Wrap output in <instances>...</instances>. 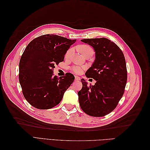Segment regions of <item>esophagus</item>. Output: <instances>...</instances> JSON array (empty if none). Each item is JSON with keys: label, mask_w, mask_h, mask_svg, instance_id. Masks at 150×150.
I'll return each instance as SVG.
<instances>
[{"label": "esophagus", "mask_w": 150, "mask_h": 150, "mask_svg": "<svg viewBox=\"0 0 150 150\" xmlns=\"http://www.w3.org/2000/svg\"><path fill=\"white\" fill-rule=\"evenodd\" d=\"M80 79H81V78L79 76H75V81H80Z\"/></svg>", "instance_id": "esophagus-1"}]
</instances>
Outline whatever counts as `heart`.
Returning <instances> with one entry per match:
<instances>
[{
    "label": "heart",
    "mask_w": 150,
    "mask_h": 150,
    "mask_svg": "<svg viewBox=\"0 0 150 150\" xmlns=\"http://www.w3.org/2000/svg\"><path fill=\"white\" fill-rule=\"evenodd\" d=\"M79 49L80 52L82 53L83 54H84L85 53H86L88 51H93V49L91 48L88 46H86V45H83V46H81L79 47ZM72 51V48H71V49L68 50V51L66 52V57H69L70 56V54H71ZM84 68H85V67L83 66L75 65V66H73L71 67V70L73 72H74L75 73H76V74H81V72H83V71Z\"/></svg>",
    "instance_id": "heart-1"
}]
</instances>
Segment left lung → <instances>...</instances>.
<instances>
[{"instance_id":"1","label":"left lung","mask_w":150,"mask_h":150,"mask_svg":"<svg viewBox=\"0 0 150 150\" xmlns=\"http://www.w3.org/2000/svg\"><path fill=\"white\" fill-rule=\"evenodd\" d=\"M81 41L94 50V61L85 75L96 82L88 85L81 79L83 88L78 93L80 107L89 116H106L115 110L125 92L127 70L124 54L116 44L106 38Z\"/></svg>"}]
</instances>
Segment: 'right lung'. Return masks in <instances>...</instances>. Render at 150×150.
Instances as JSON below:
<instances>
[{"label": "right lung", "instance_id": "right-lung-1", "mask_svg": "<svg viewBox=\"0 0 150 150\" xmlns=\"http://www.w3.org/2000/svg\"><path fill=\"white\" fill-rule=\"evenodd\" d=\"M76 39L54 34L40 35L28 45L19 62V83L25 99L31 106L48 110L57 106L74 76L66 73L59 78L54 76L55 65L64 56Z\"/></svg>", "mask_w": 150, "mask_h": 150}]
</instances>
